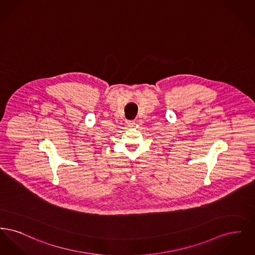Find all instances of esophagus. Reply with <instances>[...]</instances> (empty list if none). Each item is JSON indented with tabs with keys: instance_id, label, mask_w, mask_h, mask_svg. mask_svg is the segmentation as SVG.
<instances>
[{
	"instance_id": "1",
	"label": "esophagus",
	"mask_w": 255,
	"mask_h": 255,
	"mask_svg": "<svg viewBox=\"0 0 255 255\" xmlns=\"http://www.w3.org/2000/svg\"><path fill=\"white\" fill-rule=\"evenodd\" d=\"M126 124H127L128 127H133V125H134V122L133 121H127Z\"/></svg>"
}]
</instances>
